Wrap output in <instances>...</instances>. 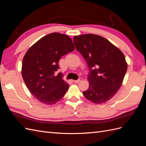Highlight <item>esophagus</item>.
I'll use <instances>...</instances> for the list:
<instances>
[{"mask_svg": "<svg viewBox=\"0 0 146 146\" xmlns=\"http://www.w3.org/2000/svg\"><path fill=\"white\" fill-rule=\"evenodd\" d=\"M82 81H83V78H79L78 80H74V83H79V82H82Z\"/></svg>", "mask_w": 146, "mask_h": 146, "instance_id": "1", "label": "esophagus"}]
</instances>
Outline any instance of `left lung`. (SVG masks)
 Returning <instances> with one entry per match:
<instances>
[{
	"label": "left lung",
	"instance_id": "1",
	"mask_svg": "<svg viewBox=\"0 0 146 146\" xmlns=\"http://www.w3.org/2000/svg\"><path fill=\"white\" fill-rule=\"evenodd\" d=\"M74 42L90 70L89 88L83 94L94 104L106 102L122 85L127 69L124 55L108 39L98 35L75 36Z\"/></svg>",
	"mask_w": 146,
	"mask_h": 146
}]
</instances>
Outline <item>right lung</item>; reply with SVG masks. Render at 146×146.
<instances>
[{"label":"right lung","instance_id":"obj_1","mask_svg":"<svg viewBox=\"0 0 146 146\" xmlns=\"http://www.w3.org/2000/svg\"><path fill=\"white\" fill-rule=\"evenodd\" d=\"M75 49L72 39L58 33L46 35L35 42L25 54L22 76L28 90L41 103L54 105L63 98L69 88L59 68L61 56Z\"/></svg>","mask_w":146,"mask_h":146}]
</instances>
